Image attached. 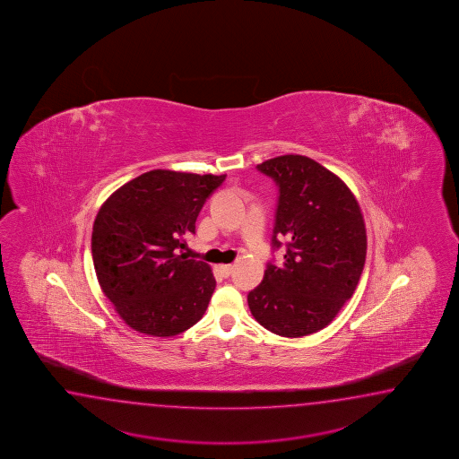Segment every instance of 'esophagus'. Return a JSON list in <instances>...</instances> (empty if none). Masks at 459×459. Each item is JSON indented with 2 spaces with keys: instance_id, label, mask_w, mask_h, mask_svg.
I'll return each instance as SVG.
<instances>
[{
  "instance_id": "esophagus-1",
  "label": "esophagus",
  "mask_w": 459,
  "mask_h": 459,
  "mask_svg": "<svg viewBox=\"0 0 459 459\" xmlns=\"http://www.w3.org/2000/svg\"><path fill=\"white\" fill-rule=\"evenodd\" d=\"M220 272H221L225 277H230L231 272H233V265H231V264H223V265H220Z\"/></svg>"
}]
</instances>
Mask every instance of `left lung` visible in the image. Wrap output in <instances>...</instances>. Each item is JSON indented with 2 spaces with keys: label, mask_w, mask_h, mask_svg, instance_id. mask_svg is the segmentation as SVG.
Masks as SVG:
<instances>
[{
  "label": "left lung",
  "mask_w": 459,
  "mask_h": 459,
  "mask_svg": "<svg viewBox=\"0 0 459 459\" xmlns=\"http://www.w3.org/2000/svg\"><path fill=\"white\" fill-rule=\"evenodd\" d=\"M277 182L273 249L285 241L283 264H267L247 295L255 321L281 337H303L331 324L359 285L367 230L345 182L319 162L285 154L257 164Z\"/></svg>",
  "instance_id": "8db88e82"
}]
</instances>
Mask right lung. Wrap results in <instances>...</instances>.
Segmentation results:
<instances>
[{
  "label": "right lung",
  "instance_id": "right-lung-1",
  "mask_svg": "<svg viewBox=\"0 0 459 459\" xmlns=\"http://www.w3.org/2000/svg\"><path fill=\"white\" fill-rule=\"evenodd\" d=\"M225 174L154 169L124 184L94 220L96 275L126 325L154 337L187 331L207 311L216 280L182 249Z\"/></svg>",
  "mask_w": 459,
  "mask_h": 459
}]
</instances>
